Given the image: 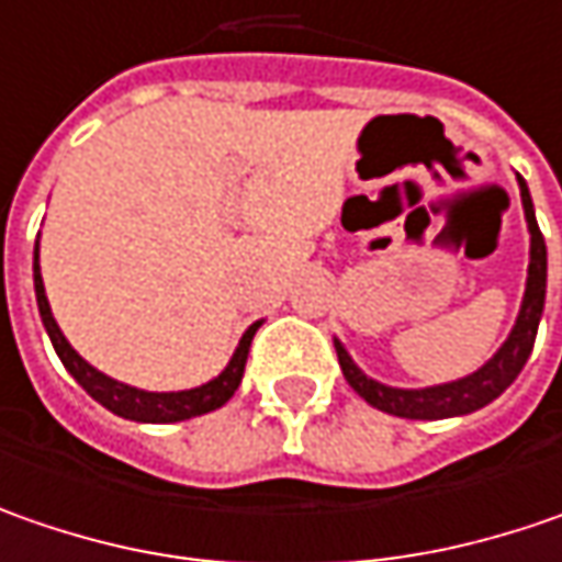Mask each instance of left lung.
Returning a JSON list of instances; mask_svg holds the SVG:
<instances>
[{"label":"left lung","instance_id":"8db88e82","mask_svg":"<svg viewBox=\"0 0 562 562\" xmlns=\"http://www.w3.org/2000/svg\"><path fill=\"white\" fill-rule=\"evenodd\" d=\"M519 191H522L525 223L531 233V260H528V280H525L522 307H519L516 327L506 336V342L497 349V355L469 378L440 383V386H425V390H400V386H386V383L368 378L349 358L346 346L336 339L339 368L349 380V386L364 403L386 412V415L415 418V422H437V418H456V415H469V412L484 408L519 378L528 355L535 349V336H538L541 311H544V292H548V245H544V235L538 229L535 204H531L525 179H519Z\"/></svg>","mask_w":562,"mask_h":562}]
</instances>
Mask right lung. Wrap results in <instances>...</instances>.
Wrapping results in <instances>:
<instances>
[{"label":"right lung","instance_id":"add662e5","mask_svg":"<svg viewBox=\"0 0 562 562\" xmlns=\"http://www.w3.org/2000/svg\"><path fill=\"white\" fill-rule=\"evenodd\" d=\"M34 292H37V307L40 317H43V327L53 339V349L61 358L65 371L85 386L87 393L110 408L112 415L119 418H132V422H147V425H169V422H184V418H198V415H207L213 408L226 405L233 400V393L241 383L245 374V361H248V349H251V339H255L260 321L245 329L238 349H235L233 361L226 364V371L220 378H213L210 383H201L194 390H179V393H147V390H137L128 383H119V380L106 378L103 371H97L93 364H87L81 355L68 346V339L61 336L59 324L49 311L46 302V289H43V277H40V248L34 251Z\"/></svg>","mask_w":562,"mask_h":562}]
</instances>
